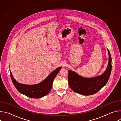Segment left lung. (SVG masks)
Masks as SVG:
<instances>
[{"instance_id":"obj_1","label":"left lung","mask_w":121,"mask_h":121,"mask_svg":"<svg viewBox=\"0 0 121 121\" xmlns=\"http://www.w3.org/2000/svg\"><path fill=\"white\" fill-rule=\"evenodd\" d=\"M109 61L106 70L101 75L86 78L76 72L68 70V80L70 88L75 92L83 95H91L97 93L107 83L112 70V57L108 49Z\"/></svg>"}]
</instances>
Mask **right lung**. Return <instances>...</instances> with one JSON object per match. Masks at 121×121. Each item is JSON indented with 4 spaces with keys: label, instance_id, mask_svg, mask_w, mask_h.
Returning <instances> with one entry per match:
<instances>
[{
    "label": "right lung",
    "instance_id": "obj_1",
    "mask_svg": "<svg viewBox=\"0 0 121 121\" xmlns=\"http://www.w3.org/2000/svg\"><path fill=\"white\" fill-rule=\"evenodd\" d=\"M61 68V67H59L56 68L43 81L38 84L33 85H26L20 83L14 78L10 70V74L14 86L21 93L29 98L39 99L46 96L50 92L52 87L54 80Z\"/></svg>",
    "mask_w": 121,
    "mask_h": 121
}]
</instances>
